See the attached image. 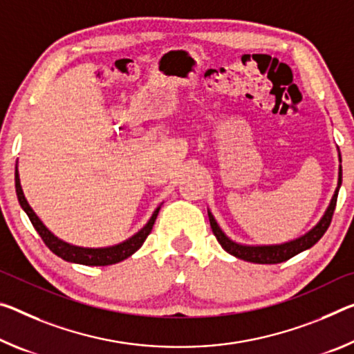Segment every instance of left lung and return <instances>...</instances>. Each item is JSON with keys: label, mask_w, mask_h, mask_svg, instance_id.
Returning a JSON list of instances; mask_svg holds the SVG:
<instances>
[{"label": "left lung", "mask_w": 354, "mask_h": 354, "mask_svg": "<svg viewBox=\"0 0 354 354\" xmlns=\"http://www.w3.org/2000/svg\"><path fill=\"white\" fill-rule=\"evenodd\" d=\"M340 184H342V167L339 171L337 189H335L334 197H333V200H330V205L326 209V212H324V216L322 217V221L317 223V227H313L310 232L306 233L304 236H301L295 241H290V243L279 244V245H243V244L233 243L232 239L225 236V233L222 232L221 227L217 225L216 218L212 217L211 212H207V216H209L212 233H214V236L217 238L218 244L222 245L223 250H227L228 254H232L236 258H241V260H244V261L258 263V265H276V263L287 261L291 257L301 254L302 250L310 249L312 245L317 244L318 241L322 239L323 234L326 233V230L330 225V221H333L335 205H337V195H339Z\"/></svg>", "instance_id": "8db88e82"}]
</instances>
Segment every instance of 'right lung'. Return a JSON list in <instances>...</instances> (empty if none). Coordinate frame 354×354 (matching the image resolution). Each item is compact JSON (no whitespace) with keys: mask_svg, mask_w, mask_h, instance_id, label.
<instances>
[{"mask_svg":"<svg viewBox=\"0 0 354 354\" xmlns=\"http://www.w3.org/2000/svg\"><path fill=\"white\" fill-rule=\"evenodd\" d=\"M15 192H17V198H19L20 206L24 207L26 216L30 217L32 227L36 228V232L39 233V236L42 238L44 243H46L47 248L52 250L55 255L61 257L66 261L80 263V265H86V266H109V265H115V263L126 260L127 257H131L133 252H137L140 248H142L145 239L148 238V234L151 233V230H153L157 214H159V209H160V207H157L147 225L140 230L137 234H133L131 239L124 241V243L113 245V248H105V249H83V248H77V245L67 244L64 241L56 238L53 233L48 232L47 227L41 222V218L36 216V212L31 209L30 205H28V201L24 195V190H21V186H20L19 171L17 170H15Z\"/></svg>","mask_w":354,"mask_h":354,"instance_id":"1","label":"right lung"}]
</instances>
